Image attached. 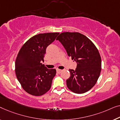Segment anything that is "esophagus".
Wrapping results in <instances>:
<instances>
[{"label": "esophagus", "instance_id": "1", "mask_svg": "<svg viewBox=\"0 0 120 120\" xmlns=\"http://www.w3.org/2000/svg\"><path fill=\"white\" fill-rule=\"evenodd\" d=\"M62 70H59V69H58V70H56V72H58V73H60L61 72H62Z\"/></svg>", "mask_w": 120, "mask_h": 120}]
</instances>
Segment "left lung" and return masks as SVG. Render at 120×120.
I'll list each match as a JSON object with an SVG mask.
<instances>
[{"label": "left lung", "instance_id": "obj_1", "mask_svg": "<svg viewBox=\"0 0 120 120\" xmlns=\"http://www.w3.org/2000/svg\"><path fill=\"white\" fill-rule=\"evenodd\" d=\"M56 40L77 64L75 70H69L67 87L75 94L88 91L96 84L101 71V58L97 48L86 36L75 32L61 33Z\"/></svg>", "mask_w": 120, "mask_h": 120}]
</instances>
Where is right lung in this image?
<instances>
[{"label":"right lung","mask_w":120,"mask_h":120,"mask_svg":"<svg viewBox=\"0 0 120 120\" xmlns=\"http://www.w3.org/2000/svg\"><path fill=\"white\" fill-rule=\"evenodd\" d=\"M59 33L39 34L29 39L20 49L15 62L18 80L26 92L43 95L50 90L55 69H48L42 63L46 48L54 41Z\"/></svg>","instance_id":"add662e5"}]
</instances>
